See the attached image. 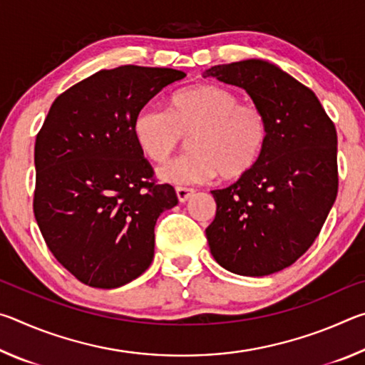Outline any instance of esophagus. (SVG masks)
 <instances>
[{"label":"esophagus","mask_w":365,"mask_h":365,"mask_svg":"<svg viewBox=\"0 0 365 365\" xmlns=\"http://www.w3.org/2000/svg\"><path fill=\"white\" fill-rule=\"evenodd\" d=\"M175 191H177V197H178V201L180 202H187L191 196L195 195V190H191V188H185V187H177L175 188Z\"/></svg>","instance_id":"34e87169"}]
</instances>
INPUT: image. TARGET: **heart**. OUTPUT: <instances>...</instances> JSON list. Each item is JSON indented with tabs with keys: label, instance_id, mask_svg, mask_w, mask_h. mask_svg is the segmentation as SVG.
<instances>
[{
	"label": "heart",
	"instance_id": "heart-1",
	"mask_svg": "<svg viewBox=\"0 0 365 365\" xmlns=\"http://www.w3.org/2000/svg\"><path fill=\"white\" fill-rule=\"evenodd\" d=\"M190 135L193 151L164 164L159 178L193 185L219 174L225 180L243 177L262 156L269 123L256 104L242 103L233 90L211 83L178 91L170 110L146 106L133 119L135 141L156 163L168 159Z\"/></svg>",
	"mask_w": 365,
	"mask_h": 365
}]
</instances>
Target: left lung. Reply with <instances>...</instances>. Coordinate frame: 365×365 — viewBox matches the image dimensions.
<instances>
[{
	"label": "left lung",
	"mask_w": 365,
	"mask_h": 365,
	"mask_svg": "<svg viewBox=\"0 0 365 365\" xmlns=\"http://www.w3.org/2000/svg\"><path fill=\"white\" fill-rule=\"evenodd\" d=\"M202 77L243 88L269 123L252 170L211 191V255L237 275L275 274L311 248L336 200L335 125L312 90L269 61L214 66Z\"/></svg>",
	"instance_id": "left-lung-1"
}]
</instances>
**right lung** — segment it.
<instances>
[{
  "mask_svg": "<svg viewBox=\"0 0 365 365\" xmlns=\"http://www.w3.org/2000/svg\"><path fill=\"white\" fill-rule=\"evenodd\" d=\"M187 76L165 67L100 71L59 95L35 141L34 212L49 251L85 285L119 288L154 257V225L177 206L174 187L133 137V119Z\"/></svg>",
  "mask_w": 365,
  "mask_h": 365,
  "instance_id": "add662e5",
  "label": "right lung"
}]
</instances>
